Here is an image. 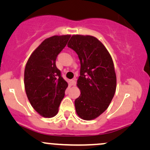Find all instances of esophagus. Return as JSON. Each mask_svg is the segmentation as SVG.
<instances>
[{
  "label": "esophagus",
  "mask_w": 150,
  "mask_h": 150,
  "mask_svg": "<svg viewBox=\"0 0 150 150\" xmlns=\"http://www.w3.org/2000/svg\"><path fill=\"white\" fill-rule=\"evenodd\" d=\"M70 83H71V85L73 86H75L76 85V81H75V80H70Z\"/></svg>",
  "instance_id": "1"
}]
</instances>
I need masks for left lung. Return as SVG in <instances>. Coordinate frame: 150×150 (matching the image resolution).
<instances>
[{
  "instance_id": "8db88e82",
  "label": "left lung",
  "mask_w": 150,
  "mask_h": 150,
  "mask_svg": "<svg viewBox=\"0 0 150 150\" xmlns=\"http://www.w3.org/2000/svg\"><path fill=\"white\" fill-rule=\"evenodd\" d=\"M68 46L78 55L80 76L77 86L80 95L75 101L77 114L90 120L104 113L116 89V75L111 55L104 44L89 35H73Z\"/></svg>"
}]
</instances>
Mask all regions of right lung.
Returning a JSON list of instances; mask_svg holds the SVG:
<instances>
[{"instance_id": "right-lung-1", "label": "right lung", "mask_w": 150, "mask_h": 150, "mask_svg": "<svg viewBox=\"0 0 150 150\" xmlns=\"http://www.w3.org/2000/svg\"><path fill=\"white\" fill-rule=\"evenodd\" d=\"M70 37L67 34L46 39L26 64L24 83L27 98L34 109L45 118L57 114L68 86L56 67V60Z\"/></svg>"}]
</instances>
